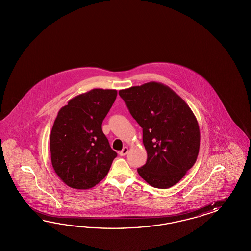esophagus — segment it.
I'll use <instances>...</instances> for the list:
<instances>
[{
    "label": "esophagus",
    "instance_id": "obj_1",
    "mask_svg": "<svg viewBox=\"0 0 251 251\" xmlns=\"http://www.w3.org/2000/svg\"><path fill=\"white\" fill-rule=\"evenodd\" d=\"M129 152V148L127 147V146H125V147H123V149H122V151H120L119 152V154L121 155V156H124V155H126L127 153Z\"/></svg>",
    "mask_w": 251,
    "mask_h": 251
}]
</instances>
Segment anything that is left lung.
I'll use <instances>...</instances> for the list:
<instances>
[{
	"label": "left lung",
	"instance_id": "obj_1",
	"mask_svg": "<svg viewBox=\"0 0 251 251\" xmlns=\"http://www.w3.org/2000/svg\"><path fill=\"white\" fill-rule=\"evenodd\" d=\"M119 95L143 128L147 161L137 169L139 175L153 188L174 186L197 160L201 136L196 117L178 95L156 82Z\"/></svg>",
	"mask_w": 251,
	"mask_h": 251
}]
</instances>
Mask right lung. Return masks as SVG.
<instances>
[{"label": "right lung", "mask_w": 251, "mask_h": 251, "mask_svg": "<svg viewBox=\"0 0 251 251\" xmlns=\"http://www.w3.org/2000/svg\"><path fill=\"white\" fill-rule=\"evenodd\" d=\"M117 90L93 89L71 99L58 112L50 132L54 171L67 186L87 190L105 176L117 152L102 131V122Z\"/></svg>", "instance_id": "right-lung-1"}]
</instances>
